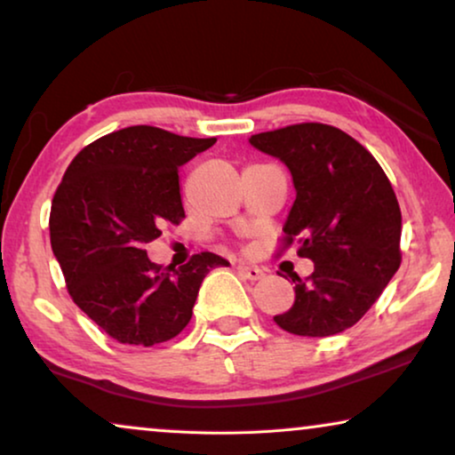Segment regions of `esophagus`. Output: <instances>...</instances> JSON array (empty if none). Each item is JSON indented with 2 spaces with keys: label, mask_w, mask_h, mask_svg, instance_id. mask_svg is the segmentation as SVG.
Wrapping results in <instances>:
<instances>
[{
  "label": "esophagus",
  "mask_w": 455,
  "mask_h": 455,
  "mask_svg": "<svg viewBox=\"0 0 455 455\" xmlns=\"http://www.w3.org/2000/svg\"><path fill=\"white\" fill-rule=\"evenodd\" d=\"M238 273L244 279H251V282H257V279H263L265 277V269H260V267H251V265H238Z\"/></svg>",
  "instance_id": "1"
}]
</instances>
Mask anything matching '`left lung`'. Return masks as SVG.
I'll list each match as a JSON object with an SVG mask.
<instances>
[{
  "label": "left lung",
  "instance_id": "8db88e82",
  "mask_svg": "<svg viewBox=\"0 0 455 455\" xmlns=\"http://www.w3.org/2000/svg\"><path fill=\"white\" fill-rule=\"evenodd\" d=\"M248 140L290 170L296 201L283 242H300L298 254L315 263L307 279L290 273L294 304L273 321L304 338L346 331L402 263V213L387 176L360 142L327 124H296Z\"/></svg>",
  "mask_w": 455,
  "mask_h": 455
}]
</instances>
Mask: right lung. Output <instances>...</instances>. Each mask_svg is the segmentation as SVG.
Listing matches in <instances>:
<instances>
[{
    "mask_svg": "<svg viewBox=\"0 0 455 455\" xmlns=\"http://www.w3.org/2000/svg\"><path fill=\"white\" fill-rule=\"evenodd\" d=\"M217 139L130 126L84 147L64 173L49 215L52 251L76 307L130 346H155L188 325L198 288L220 254L161 269L145 246L184 220L178 170Z\"/></svg>",
    "mask_w": 455,
    "mask_h": 455,
    "instance_id": "right-lung-1",
    "label": "right lung"
}]
</instances>
